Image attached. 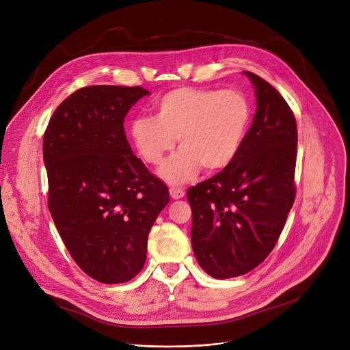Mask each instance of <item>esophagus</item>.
I'll return each mask as SVG.
<instances>
[{"mask_svg": "<svg viewBox=\"0 0 350 350\" xmlns=\"http://www.w3.org/2000/svg\"><path fill=\"white\" fill-rule=\"evenodd\" d=\"M184 194H185V191H184L183 188H180V187H170V196H172V198L180 200V198L184 197Z\"/></svg>", "mask_w": 350, "mask_h": 350, "instance_id": "1", "label": "esophagus"}]
</instances>
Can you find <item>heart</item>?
Masks as SVG:
<instances>
[{"mask_svg": "<svg viewBox=\"0 0 350 350\" xmlns=\"http://www.w3.org/2000/svg\"><path fill=\"white\" fill-rule=\"evenodd\" d=\"M153 117H137L130 138L142 161L161 166L178 139V150L165 165V180L181 184L205 172L226 169L239 154L251 120V105L239 89L180 86L157 98Z\"/></svg>", "mask_w": 350, "mask_h": 350, "instance_id": "heart-1", "label": "heart"}]
</instances>
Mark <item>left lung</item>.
Instances as JSON below:
<instances>
[{
  "label": "left lung",
  "mask_w": 350,
  "mask_h": 350,
  "mask_svg": "<svg viewBox=\"0 0 350 350\" xmlns=\"http://www.w3.org/2000/svg\"><path fill=\"white\" fill-rule=\"evenodd\" d=\"M257 111L234 161L194 187L191 243L200 267L228 279L258 267L273 250L296 198V118L265 79L244 71Z\"/></svg>",
  "instance_id": "8db88e82"
}]
</instances>
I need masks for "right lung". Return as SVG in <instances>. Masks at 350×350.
<instances>
[{
	"instance_id": "add662e5",
	"label": "right lung",
	"mask_w": 350,
	"mask_h": 350,
	"mask_svg": "<svg viewBox=\"0 0 350 350\" xmlns=\"http://www.w3.org/2000/svg\"><path fill=\"white\" fill-rule=\"evenodd\" d=\"M145 94L142 86L81 88L55 109L43 138L55 228L77 265L107 284L141 272L150 228L170 200L124 131Z\"/></svg>"
}]
</instances>
